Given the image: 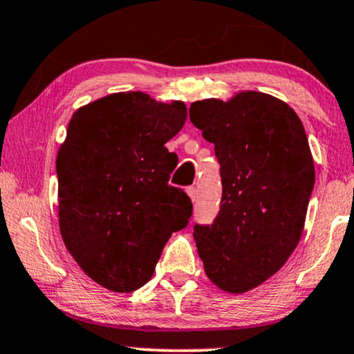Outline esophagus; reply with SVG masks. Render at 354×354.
I'll return each mask as SVG.
<instances>
[{"instance_id": "1", "label": "esophagus", "mask_w": 354, "mask_h": 354, "mask_svg": "<svg viewBox=\"0 0 354 354\" xmlns=\"http://www.w3.org/2000/svg\"><path fill=\"white\" fill-rule=\"evenodd\" d=\"M186 193H188L191 201H196V198H198V189H196V186H189V188H186Z\"/></svg>"}]
</instances>
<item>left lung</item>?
<instances>
[{
    "label": "left lung",
    "instance_id": "8db88e82",
    "mask_svg": "<svg viewBox=\"0 0 354 354\" xmlns=\"http://www.w3.org/2000/svg\"><path fill=\"white\" fill-rule=\"evenodd\" d=\"M189 120L221 165L223 199L211 225H194L204 272L244 293L282 269L304 232L315 166L299 115L262 92L193 102Z\"/></svg>",
    "mask_w": 354,
    "mask_h": 354
}]
</instances>
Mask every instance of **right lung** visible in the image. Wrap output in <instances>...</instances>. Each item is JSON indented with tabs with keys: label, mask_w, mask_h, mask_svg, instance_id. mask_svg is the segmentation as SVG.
<instances>
[{
	"label": "right lung",
	"mask_w": 354,
	"mask_h": 354,
	"mask_svg": "<svg viewBox=\"0 0 354 354\" xmlns=\"http://www.w3.org/2000/svg\"><path fill=\"white\" fill-rule=\"evenodd\" d=\"M186 105L118 92L72 115L55 161L59 227L67 250L93 282L133 292L151 279L193 204L169 186L178 156L165 147L183 129Z\"/></svg>",
	"instance_id": "add662e5"
}]
</instances>
